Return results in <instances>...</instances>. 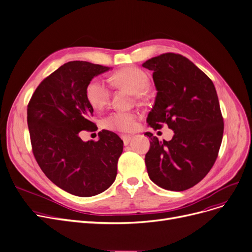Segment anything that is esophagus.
<instances>
[{
  "label": "esophagus",
  "instance_id": "esophagus-1",
  "mask_svg": "<svg viewBox=\"0 0 252 252\" xmlns=\"http://www.w3.org/2000/svg\"><path fill=\"white\" fill-rule=\"evenodd\" d=\"M122 139H123V141H124V144H125V145H127V144L129 143L130 139H132V137L127 136V135H123V136H122Z\"/></svg>",
  "mask_w": 252,
  "mask_h": 252
}]
</instances>
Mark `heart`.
<instances>
[{"label": "heart", "mask_w": 252, "mask_h": 252, "mask_svg": "<svg viewBox=\"0 0 252 252\" xmlns=\"http://www.w3.org/2000/svg\"><path fill=\"white\" fill-rule=\"evenodd\" d=\"M112 81L117 87H122L133 93L136 99H141L149 86L148 75L139 68L129 67L115 72ZM85 97L95 110H102L111 99V92L101 79L94 78L85 87ZM137 115L133 111H114L104 119V126L117 132H130L135 128Z\"/></svg>", "instance_id": "obj_1"}]
</instances>
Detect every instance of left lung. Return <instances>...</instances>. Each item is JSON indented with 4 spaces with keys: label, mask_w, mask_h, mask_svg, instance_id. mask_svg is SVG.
<instances>
[{
    "label": "left lung",
    "mask_w": 252,
    "mask_h": 252,
    "mask_svg": "<svg viewBox=\"0 0 252 252\" xmlns=\"http://www.w3.org/2000/svg\"><path fill=\"white\" fill-rule=\"evenodd\" d=\"M142 65L153 72L158 91L147 124L174 130L170 141L146 133L151 140L147 173L161 189L187 190L209 173L221 145L223 118L216 90L203 71L178 53H162Z\"/></svg>",
    "instance_id": "8db88e82"
}]
</instances>
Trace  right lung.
<instances>
[{"instance_id": "right-lung-1", "label": "right lung", "mask_w": 252, "mask_h": 252, "mask_svg": "<svg viewBox=\"0 0 252 252\" xmlns=\"http://www.w3.org/2000/svg\"><path fill=\"white\" fill-rule=\"evenodd\" d=\"M109 67L83 61L65 63L43 80L28 104L32 150L39 167L60 189L93 196L111 187L124 141L103 129L99 141L83 142L82 130L94 132V109L85 87Z\"/></svg>"}]
</instances>
